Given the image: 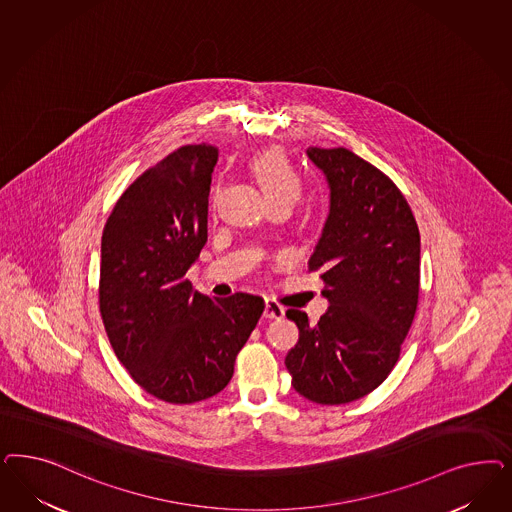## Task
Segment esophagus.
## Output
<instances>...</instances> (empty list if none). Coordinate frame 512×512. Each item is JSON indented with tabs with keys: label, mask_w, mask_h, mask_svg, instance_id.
<instances>
[{
	"label": "esophagus",
	"mask_w": 512,
	"mask_h": 512,
	"mask_svg": "<svg viewBox=\"0 0 512 512\" xmlns=\"http://www.w3.org/2000/svg\"><path fill=\"white\" fill-rule=\"evenodd\" d=\"M284 307L279 305L273 299H265L264 316L265 318H282L284 316Z\"/></svg>",
	"instance_id": "esophagus-1"
}]
</instances>
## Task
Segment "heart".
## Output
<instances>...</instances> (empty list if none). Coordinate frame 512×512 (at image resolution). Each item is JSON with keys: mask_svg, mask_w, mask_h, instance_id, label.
Here are the masks:
<instances>
[{"mask_svg": "<svg viewBox=\"0 0 512 512\" xmlns=\"http://www.w3.org/2000/svg\"><path fill=\"white\" fill-rule=\"evenodd\" d=\"M248 165H250V171L254 173V177L262 184L271 203H277V201L294 203L296 201L301 192V181H299L296 167L281 149L262 150L250 158ZM218 190H220V186L216 184L213 188V196H211L213 205H215Z\"/></svg>", "mask_w": 512, "mask_h": 512, "instance_id": "heart-1", "label": "heart"}]
</instances>
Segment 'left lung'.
<instances>
[{
    "mask_svg": "<svg viewBox=\"0 0 512 512\" xmlns=\"http://www.w3.org/2000/svg\"><path fill=\"white\" fill-rule=\"evenodd\" d=\"M330 182V216L309 260L330 309L316 324L286 316L299 341L286 369L299 396L343 405L371 394L394 369L420 292V231L394 181L352 150L307 149Z\"/></svg>",
    "mask_w": 512,
    "mask_h": 512,
    "instance_id": "obj_1",
    "label": "left lung"
}]
</instances>
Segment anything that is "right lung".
Listing matches in <instances>:
<instances>
[{
  "mask_svg": "<svg viewBox=\"0 0 512 512\" xmlns=\"http://www.w3.org/2000/svg\"><path fill=\"white\" fill-rule=\"evenodd\" d=\"M218 150L186 145L118 198L101 235L99 313L116 358L145 392L188 405L222 392L264 299L192 290L188 267L207 243Z\"/></svg>",
  "mask_w": 512,
  "mask_h": 512,
  "instance_id": "right-lung-1",
  "label": "right lung"
}]
</instances>
